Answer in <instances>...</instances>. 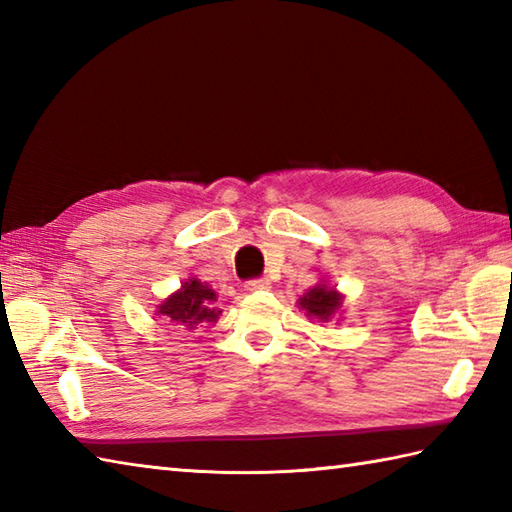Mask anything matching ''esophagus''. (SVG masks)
Masks as SVG:
<instances>
[{"label":"esophagus","instance_id":"34e87169","mask_svg":"<svg viewBox=\"0 0 512 512\" xmlns=\"http://www.w3.org/2000/svg\"><path fill=\"white\" fill-rule=\"evenodd\" d=\"M248 292H259V290H268L270 288V281L268 279H248L246 286Z\"/></svg>","mask_w":512,"mask_h":512}]
</instances>
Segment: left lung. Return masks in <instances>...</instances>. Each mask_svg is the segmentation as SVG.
Returning a JSON list of instances; mask_svg holds the SVG:
<instances>
[{"label": "left lung", "instance_id": "8db88e82", "mask_svg": "<svg viewBox=\"0 0 512 512\" xmlns=\"http://www.w3.org/2000/svg\"><path fill=\"white\" fill-rule=\"evenodd\" d=\"M299 308L306 310L310 319L330 321L336 312L343 306V295L334 288H328L325 284H319L310 288L306 295L299 297Z\"/></svg>", "mask_w": 512, "mask_h": 512}]
</instances>
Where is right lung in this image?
Returning a JSON list of instances; mask_svg holds the SVG:
<instances>
[{"label": "right lung", "mask_w": 512, "mask_h": 512, "mask_svg": "<svg viewBox=\"0 0 512 512\" xmlns=\"http://www.w3.org/2000/svg\"><path fill=\"white\" fill-rule=\"evenodd\" d=\"M217 301L215 290H211L200 279H187L178 292H173L158 306V314L171 321L173 325H184L187 330H193L200 323H215L220 319L222 310L215 308Z\"/></svg>", "instance_id": "add662e5"}]
</instances>
